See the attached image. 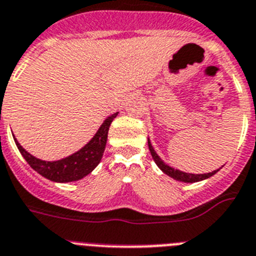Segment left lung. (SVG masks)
<instances>
[{"instance_id": "left-lung-1", "label": "left lung", "mask_w": 256, "mask_h": 256, "mask_svg": "<svg viewBox=\"0 0 256 256\" xmlns=\"http://www.w3.org/2000/svg\"><path fill=\"white\" fill-rule=\"evenodd\" d=\"M148 148H150V152H151L152 158H154V161L156 162V165H158L161 170L164 172L165 174L169 176V177H172V178H174L176 181L186 182V184H192V182H199V181H203V180H207V178L212 177V176L216 174V173L218 172V170H214V172H211V173H204V174H192V173H184V172L178 170V169L172 168V166H169L168 164H165L164 161L161 160L160 156H158V154H156V151L154 150V147H152L150 139H148Z\"/></svg>"}]
</instances>
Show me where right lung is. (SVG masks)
<instances>
[{
  "label": "right lung",
  "mask_w": 256,
  "mask_h": 256,
  "mask_svg": "<svg viewBox=\"0 0 256 256\" xmlns=\"http://www.w3.org/2000/svg\"><path fill=\"white\" fill-rule=\"evenodd\" d=\"M117 114L118 112L114 114L109 116L102 122L98 132L94 135V138L88 142L84 147L80 148L75 154L68 156V158H61V160H40V158L32 156L31 154L26 151L24 148L19 144L16 139H14L15 144H16L23 158H26V161L30 164V166L34 170L38 172V174H42V177L48 178L53 182H61V184L78 181V180H82L83 177L90 174L102 161L105 146H106V139H108L109 126H110L112 121L117 117Z\"/></svg>",
  "instance_id": "right-lung-1"
}]
</instances>
